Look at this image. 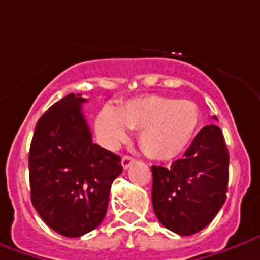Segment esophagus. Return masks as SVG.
<instances>
[{"instance_id":"1","label":"esophagus","mask_w":260,"mask_h":260,"mask_svg":"<svg viewBox=\"0 0 260 260\" xmlns=\"http://www.w3.org/2000/svg\"><path fill=\"white\" fill-rule=\"evenodd\" d=\"M134 162H135V159H134L132 156H126V155H125V156L122 158V160H121L123 169H128V168H129L131 165L134 164Z\"/></svg>"}]
</instances>
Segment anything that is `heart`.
<instances>
[{
    "label": "heart",
    "mask_w": 260,
    "mask_h": 260,
    "mask_svg": "<svg viewBox=\"0 0 260 260\" xmlns=\"http://www.w3.org/2000/svg\"><path fill=\"white\" fill-rule=\"evenodd\" d=\"M199 125L198 107L188 100L146 95L121 107H104L95 128L105 145L115 148L139 129V145L151 158L169 160L185 151Z\"/></svg>",
    "instance_id": "obj_1"
}]
</instances>
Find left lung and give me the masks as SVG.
Returning <instances> with one entry per match:
<instances>
[{"label":"left lung","mask_w":260,"mask_h":260,"mask_svg":"<svg viewBox=\"0 0 260 260\" xmlns=\"http://www.w3.org/2000/svg\"><path fill=\"white\" fill-rule=\"evenodd\" d=\"M152 178L153 212L164 226L182 236L208 226L226 201L229 152L220 128L204 126L181 159L152 165Z\"/></svg>","instance_id":"1"}]
</instances>
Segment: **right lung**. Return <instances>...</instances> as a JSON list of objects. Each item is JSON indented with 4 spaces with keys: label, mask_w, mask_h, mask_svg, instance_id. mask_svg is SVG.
Here are the masks:
<instances>
[{
    "label": "right lung",
    "mask_w": 260,
    "mask_h": 260,
    "mask_svg": "<svg viewBox=\"0 0 260 260\" xmlns=\"http://www.w3.org/2000/svg\"><path fill=\"white\" fill-rule=\"evenodd\" d=\"M86 102L70 93L38 119L29 148L31 202L56 234L78 238L93 231L108 209L121 158L93 144L82 114Z\"/></svg>",
    "instance_id": "1"
}]
</instances>
